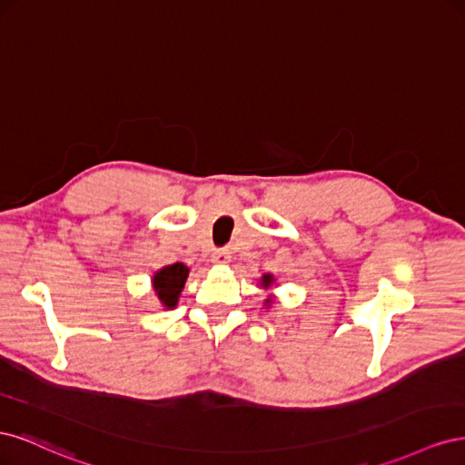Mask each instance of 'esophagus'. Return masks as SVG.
I'll return each mask as SVG.
<instances>
[{
	"instance_id": "esophagus-1",
	"label": "esophagus",
	"mask_w": 465,
	"mask_h": 465,
	"mask_svg": "<svg viewBox=\"0 0 465 465\" xmlns=\"http://www.w3.org/2000/svg\"><path fill=\"white\" fill-rule=\"evenodd\" d=\"M211 262L217 263V265H224V263H229V262H231V254H229V250H215L213 254H211Z\"/></svg>"
}]
</instances>
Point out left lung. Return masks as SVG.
<instances>
[{
    "instance_id": "obj_1",
    "label": "left lung",
    "mask_w": 465,
    "mask_h": 465,
    "mask_svg": "<svg viewBox=\"0 0 465 465\" xmlns=\"http://www.w3.org/2000/svg\"><path fill=\"white\" fill-rule=\"evenodd\" d=\"M273 281H275V279H273V275H272V273H265V275L260 279V283H262V287H263V289H270V287L273 285ZM272 302H273V299H272V297H267V299H265V306H270Z\"/></svg>"
}]
</instances>
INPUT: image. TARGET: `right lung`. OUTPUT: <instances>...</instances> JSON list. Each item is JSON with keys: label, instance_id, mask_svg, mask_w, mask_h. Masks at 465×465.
<instances>
[{"label": "right lung", "instance_id": "1", "mask_svg": "<svg viewBox=\"0 0 465 465\" xmlns=\"http://www.w3.org/2000/svg\"><path fill=\"white\" fill-rule=\"evenodd\" d=\"M188 273H190L188 267L184 263L176 262L173 265L163 267V270H159L153 275L154 294H157V299L164 308H168V311L178 304V297L186 285Z\"/></svg>", "mask_w": 465, "mask_h": 465}]
</instances>
